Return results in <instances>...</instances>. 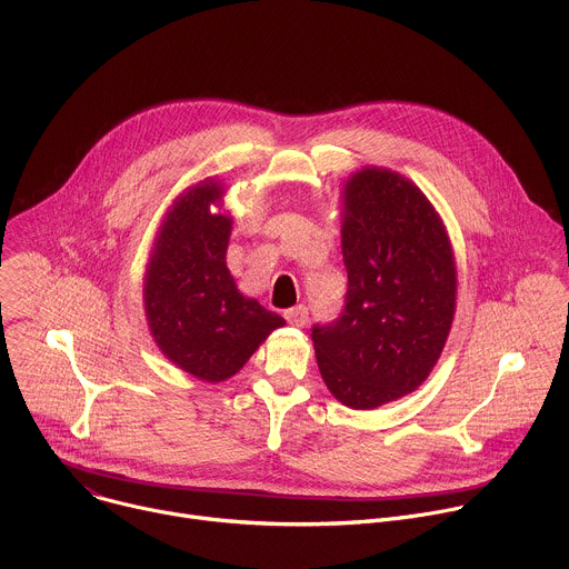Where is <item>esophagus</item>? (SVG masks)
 <instances>
[{
    "mask_svg": "<svg viewBox=\"0 0 569 569\" xmlns=\"http://www.w3.org/2000/svg\"><path fill=\"white\" fill-rule=\"evenodd\" d=\"M286 319H288L290 327H295V329H303V327H306V321H308V308L299 303V306H295V308L286 310Z\"/></svg>",
    "mask_w": 569,
    "mask_h": 569,
    "instance_id": "34e87169",
    "label": "esophagus"
}]
</instances>
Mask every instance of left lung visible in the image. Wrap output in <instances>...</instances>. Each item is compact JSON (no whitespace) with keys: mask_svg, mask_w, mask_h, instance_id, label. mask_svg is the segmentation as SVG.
<instances>
[{"mask_svg":"<svg viewBox=\"0 0 569 569\" xmlns=\"http://www.w3.org/2000/svg\"><path fill=\"white\" fill-rule=\"evenodd\" d=\"M340 198L347 306L312 329V347L329 391L351 410H373L419 389L441 358L457 263L439 211L405 176L362 167Z\"/></svg>","mask_w":569,"mask_h":569,"instance_id":"8db88e82","label":"left lung"}]
</instances>
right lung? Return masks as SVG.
Returning a JSON list of instances; mask_svg holds the SVG:
<instances>
[{"mask_svg":"<svg viewBox=\"0 0 569 569\" xmlns=\"http://www.w3.org/2000/svg\"><path fill=\"white\" fill-rule=\"evenodd\" d=\"M222 198L216 178L184 189L159 222L143 272V310L157 349L204 382L238 373L286 323L238 290L224 261L233 218Z\"/></svg>","mask_w":569,"mask_h":569,"instance_id":"1","label":"right lung"}]
</instances>
